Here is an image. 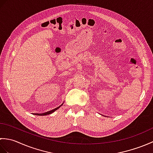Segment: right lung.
Here are the masks:
<instances>
[{"mask_svg": "<svg viewBox=\"0 0 153 153\" xmlns=\"http://www.w3.org/2000/svg\"><path fill=\"white\" fill-rule=\"evenodd\" d=\"M63 105V103L62 104V105H60V106H59L58 107H57V108H54V109H53V110H50V111H48V112H44V113H41V114H38V113H35V114H33L34 115H37V116H46V115H48V114H52V113H53L55 110H56L57 109H58L60 108V107Z\"/></svg>", "mask_w": 153, "mask_h": 153, "instance_id": "1", "label": "right lung"}]
</instances>
